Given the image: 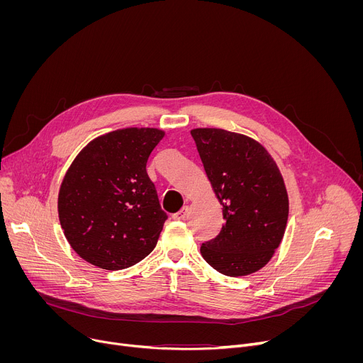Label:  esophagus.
<instances>
[{"mask_svg":"<svg viewBox=\"0 0 363 363\" xmlns=\"http://www.w3.org/2000/svg\"><path fill=\"white\" fill-rule=\"evenodd\" d=\"M188 210H189V206H188V205L182 206V208H181L177 214H174V216H172V218H174V220H177V221H182V220L186 217Z\"/></svg>","mask_w":363,"mask_h":363,"instance_id":"obj_1","label":"esophagus"}]
</instances>
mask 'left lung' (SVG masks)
Listing matches in <instances>:
<instances>
[{"label":"left lung","mask_w":363,"mask_h":363,"mask_svg":"<svg viewBox=\"0 0 363 363\" xmlns=\"http://www.w3.org/2000/svg\"><path fill=\"white\" fill-rule=\"evenodd\" d=\"M191 135L225 220L201 254L221 274H252L272 260L284 237L289 195L280 169L250 136L217 128H196Z\"/></svg>","instance_id":"1"}]
</instances>
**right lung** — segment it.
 I'll use <instances>...</instances> for the list:
<instances>
[{"label": "right lung", "mask_w": 363, "mask_h": 363, "mask_svg": "<svg viewBox=\"0 0 363 363\" xmlns=\"http://www.w3.org/2000/svg\"><path fill=\"white\" fill-rule=\"evenodd\" d=\"M164 136L157 128L100 135L66 171L59 191V220L70 247L84 262L123 270L157 245L167 214L146 162Z\"/></svg>", "instance_id": "obj_1"}]
</instances>
